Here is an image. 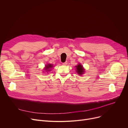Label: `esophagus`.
Instances as JSON below:
<instances>
[{"instance_id":"34e87169","label":"esophagus","mask_w":128,"mask_h":128,"mask_svg":"<svg viewBox=\"0 0 128 128\" xmlns=\"http://www.w3.org/2000/svg\"><path fill=\"white\" fill-rule=\"evenodd\" d=\"M67 64H68V62H65L63 63V65H66Z\"/></svg>"}]
</instances>
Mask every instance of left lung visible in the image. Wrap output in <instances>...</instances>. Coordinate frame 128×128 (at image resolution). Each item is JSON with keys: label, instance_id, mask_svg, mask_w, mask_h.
<instances>
[{"label": "left lung", "instance_id": "obj_1", "mask_svg": "<svg viewBox=\"0 0 128 128\" xmlns=\"http://www.w3.org/2000/svg\"><path fill=\"white\" fill-rule=\"evenodd\" d=\"M76 71L77 72V73L79 75H82V74H84V69L82 68V66L80 64L78 65L77 66H76Z\"/></svg>", "mask_w": 128, "mask_h": 128}]
</instances>
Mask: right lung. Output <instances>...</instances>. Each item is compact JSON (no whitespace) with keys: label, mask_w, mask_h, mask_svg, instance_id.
Segmentation results:
<instances>
[{"label":"right lung","mask_w":128,"mask_h":128,"mask_svg":"<svg viewBox=\"0 0 128 128\" xmlns=\"http://www.w3.org/2000/svg\"><path fill=\"white\" fill-rule=\"evenodd\" d=\"M52 66H52L51 64H48V65H46V66L45 70H48V69L51 68H52Z\"/></svg>","instance_id":"right-lung-1"}]
</instances>
